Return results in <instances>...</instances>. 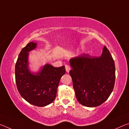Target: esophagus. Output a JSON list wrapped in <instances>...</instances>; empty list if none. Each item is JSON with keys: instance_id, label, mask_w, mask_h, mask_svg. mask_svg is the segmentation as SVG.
<instances>
[{"instance_id": "esophagus-1", "label": "esophagus", "mask_w": 129, "mask_h": 129, "mask_svg": "<svg viewBox=\"0 0 129 129\" xmlns=\"http://www.w3.org/2000/svg\"><path fill=\"white\" fill-rule=\"evenodd\" d=\"M65 69H66V72H69L70 70H71V67L69 65H65Z\"/></svg>"}]
</instances>
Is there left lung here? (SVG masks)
I'll return each mask as SVG.
<instances>
[{
	"mask_svg": "<svg viewBox=\"0 0 129 129\" xmlns=\"http://www.w3.org/2000/svg\"><path fill=\"white\" fill-rule=\"evenodd\" d=\"M69 72L77 101L82 105L96 107L105 102L115 84L114 61L104 46L101 56L81 54L69 61Z\"/></svg>",
	"mask_w": 129,
	"mask_h": 129,
	"instance_id": "left-lung-1",
	"label": "left lung"
}]
</instances>
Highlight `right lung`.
I'll use <instances>...</instances> for the list:
<instances>
[{
	"instance_id": "1",
	"label": "right lung",
	"mask_w": 129,
	"mask_h": 129,
	"mask_svg": "<svg viewBox=\"0 0 129 129\" xmlns=\"http://www.w3.org/2000/svg\"><path fill=\"white\" fill-rule=\"evenodd\" d=\"M37 43L30 42L21 49L15 65V81L19 93L25 101L35 106L43 107L55 99L60 78L65 73V66L56 68L45 64L38 73L28 69L29 52Z\"/></svg>"
}]
</instances>
